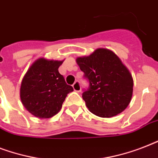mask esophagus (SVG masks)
I'll return each instance as SVG.
<instances>
[{
    "instance_id": "esophagus-1",
    "label": "esophagus",
    "mask_w": 158,
    "mask_h": 158,
    "mask_svg": "<svg viewBox=\"0 0 158 158\" xmlns=\"http://www.w3.org/2000/svg\"><path fill=\"white\" fill-rule=\"evenodd\" d=\"M73 89H74V91L78 92V93L81 91V87H80V84H79V81L74 82V84H73Z\"/></svg>"
}]
</instances>
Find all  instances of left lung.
I'll return each mask as SVG.
<instances>
[{
    "instance_id": "left-lung-1",
    "label": "left lung",
    "mask_w": 158,
    "mask_h": 158,
    "mask_svg": "<svg viewBox=\"0 0 158 158\" xmlns=\"http://www.w3.org/2000/svg\"><path fill=\"white\" fill-rule=\"evenodd\" d=\"M76 62L89 82L82 97L93 114L110 118L125 110L132 98L134 80L117 55L98 48L89 56L78 57Z\"/></svg>"
}]
</instances>
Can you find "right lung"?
<instances>
[{
  "label": "right lung",
  "mask_w": 158,
  "mask_h": 158,
  "mask_svg": "<svg viewBox=\"0 0 158 158\" xmlns=\"http://www.w3.org/2000/svg\"><path fill=\"white\" fill-rule=\"evenodd\" d=\"M64 60H36L24 74L20 99L25 109L35 117L48 119L56 115L67 94L74 91L58 71Z\"/></svg>",
  "instance_id": "add662e5"
}]
</instances>
